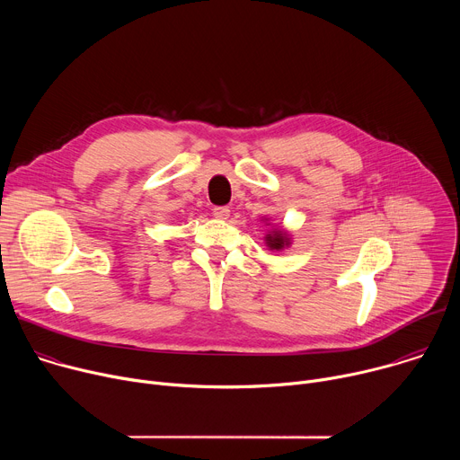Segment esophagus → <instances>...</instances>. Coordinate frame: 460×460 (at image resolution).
<instances>
[{"label":"esophagus","mask_w":460,"mask_h":460,"mask_svg":"<svg viewBox=\"0 0 460 460\" xmlns=\"http://www.w3.org/2000/svg\"><path fill=\"white\" fill-rule=\"evenodd\" d=\"M213 215H215V218H218V220H227L229 215H231V211H229V208H215V209H213Z\"/></svg>","instance_id":"34e87169"}]
</instances>
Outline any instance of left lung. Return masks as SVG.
<instances>
[{
	"label": "left lung",
	"instance_id": "left-lung-1",
	"mask_svg": "<svg viewBox=\"0 0 460 460\" xmlns=\"http://www.w3.org/2000/svg\"><path fill=\"white\" fill-rule=\"evenodd\" d=\"M261 222H266V226H270L266 236H264V242L266 245L271 249V251H284V249H289L291 243H293V234L282 227H279L277 224H271L270 218L261 217Z\"/></svg>",
	"mask_w": 460,
	"mask_h": 460
}]
</instances>
